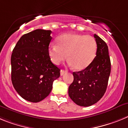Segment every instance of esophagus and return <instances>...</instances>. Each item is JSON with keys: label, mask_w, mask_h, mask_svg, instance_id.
Here are the masks:
<instances>
[{"label": "esophagus", "mask_w": 128, "mask_h": 128, "mask_svg": "<svg viewBox=\"0 0 128 128\" xmlns=\"http://www.w3.org/2000/svg\"><path fill=\"white\" fill-rule=\"evenodd\" d=\"M66 72H66V70H60V75H61V76H62L64 73H66Z\"/></svg>", "instance_id": "obj_1"}]
</instances>
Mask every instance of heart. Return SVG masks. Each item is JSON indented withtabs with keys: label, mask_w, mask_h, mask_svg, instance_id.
<instances>
[{
	"label": "heart",
	"mask_w": 128,
	"mask_h": 128,
	"mask_svg": "<svg viewBox=\"0 0 128 128\" xmlns=\"http://www.w3.org/2000/svg\"><path fill=\"white\" fill-rule=\"evenodd\" d=\"M56 44H51L48 55L53 64L58 65L68 58V63L76 70L86 68L96 55V40L90 35L78 33H65L56 39Z\"/></svg>",
	"instance_id": "1"
}]
</instances>
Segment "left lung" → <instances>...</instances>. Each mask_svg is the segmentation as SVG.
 Masks as SVG:
<instances>
[{
  "instance_id": "obj_1",
  "label": "left lung",
  "mask_w": 128,
  "mask_h": 128,
  "mask_svg": "<svg viewBox=\"0 0 128 128\" xmlns=\"http://www.w3.org/2000/svg\"><path fill=\"white\" fill-rule=\"evenodd\" d=\"M97 45L96 56L84 70L73 72L74 79L68 89L71 99L80 106H90L104 95L111 73L108 47L101 38L94 35Z\"/></svg>"
}]
</instances>
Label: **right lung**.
I'll return each instance as SVG.
<instances>
[{"mask_svg":"<svg viewBox=\"0 0 128 128\" xmlns=\"http://www.w3.org/2000/svg\"><path fill=\"white\" fill-rule=\"evenodd\" d=\"M51 30L38 29L24 34L16 43L11 57L12 82L24 99L38 102L49 95L60 70L51 61L49 45Z\"/></svg>","mask_w":128,"mask_h":128,"instance_id":"obj_1","label":"right lung"}]
</instances>
